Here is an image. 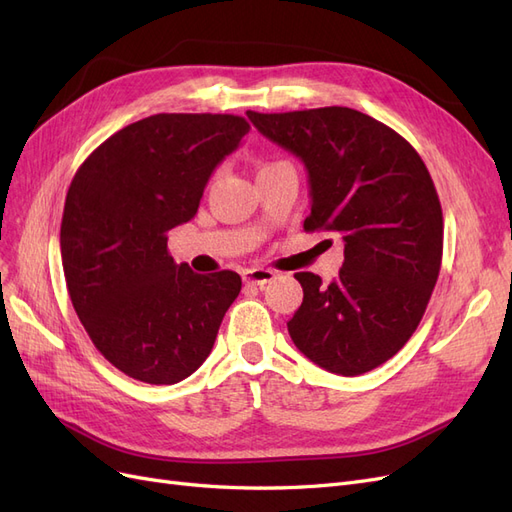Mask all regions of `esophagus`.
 Returning a JSON list of instances; mask_svg holds the SVG:
<instances>
[{
  "label": "esophagus",
  "mask_w": 512,
  "mask_h": 512,
  "mask_svg": "<svg viewBox=\"0 0 512 512\" xmlns=\"http://www.w3.org/2000/svg\"><path fill=\"white\" fill-rule=\"evenodd\" d=\"M275 277V271L271 269H250L243 273V282L247 286H256V288H265Z\"/></svg>",
  "instance_id": "obj_1"
}]
</instances>
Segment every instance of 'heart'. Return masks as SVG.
<instances>
[{
  "mask_svg": "<svg viewBox=\"0 0 512 512\" xmlns=\"http://www.w3.org/2000/svg\"><path fill=\"white\" fill-rule=\"evenodd\" d=\"M267 166H271V164H267ZM262 168H265V166H262Z\"/></svg>",
  "mask_w": 512,
  "mask_h": 512,
  "instance_id": "obj_1",
  "label": "heart"
}]
</instances>
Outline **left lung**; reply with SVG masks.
<instances>
[{"label":"left lung","instance_id":"left-lung-1","mask_svg":"<svg viewBox=\"0 0 512 512\" xmlns=\"http://www.w3.org/2000/svg\"><path fill=\"white\" fill-rule=\"evenodd\" d=\"M247 117L294 153L309 177L307 232H339L344 265L327 286L294 273L303 303L288 333L309 361L339 376L376 369L406 346L442 265V207L425 162L384 123L346 106Z\"/></svg>","mask_w":512,"mask_h":512}]
</instances>
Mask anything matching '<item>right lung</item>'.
Wrapping results in <instances>:
<instances>
[{"mask_svg": "<svg viewBox=\"0 0 512 512\" xmlns=\"http://www.w3.org/2000/svg\"><path fill=\"white\" fill-rule=\"evenodd\" d=\"M247 132L237 115H151L106 138L70 183L59 235L70 301L104 359L134 380L194 374L241 292L235 271L177 265L168 230L194 218Z\"/></svg>", "mask_w": 512, "mask_h": 512, "instance_id": "add662e5", "label": "right lung"}]
</instances>
